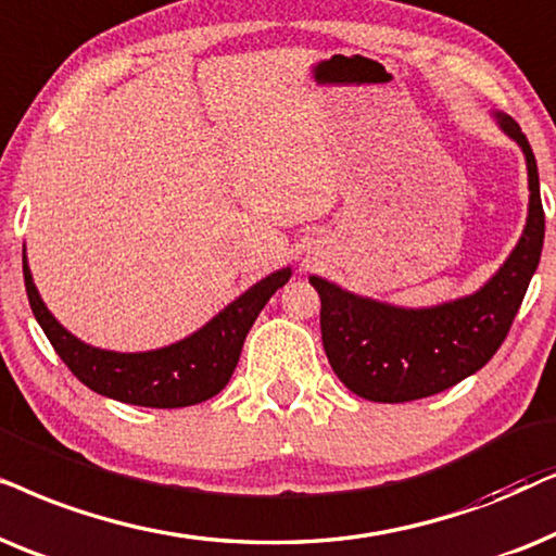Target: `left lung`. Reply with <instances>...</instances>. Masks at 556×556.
<instances>
[{"label":"left lung","instance_id":"obj_1","mask_svg":"<svg viewBox=\"0 0 556 556\" xmlns=\"http://www.w3.org/2000/svg\"><path fill=\"white\" fill-rule=\"evenodd\" d=\"M493 116L523 150L531 195L519 243L478 292L412 309L340 290L315 274L309 277L320 294L323 348L332 371L368 402H414L468 379L493 358L519 313L542 256L544 208L527 135L501 111Z\"/></svg>","mask_w":556,"mask_h":556}]
</instances>
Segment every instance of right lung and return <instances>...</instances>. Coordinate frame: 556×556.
Returning <instances> with one entry per match:
<instances>
[{
	"instance_id": "1",
	"label": "right lung",
	"mask_w": 556,
	"mask_h": 556,
	"mask_svg": "<svg viewBox=\"0 0 556 556\" xmlns=\"http://www.w3.org/2000/svg\"><path fill=\"white\" fill-rule=\"evenodd\" d=\"M22 274L35 320L73 376L96 394L116 402L177 409L216 396L231 379L251 325L279 287L290 282L292 269H279L249 287L241 298L220 309L211 323L173 345L144 353H116L93 348L71 336L46 307L22 254Z\"/></svg>"
}]
</instances>
